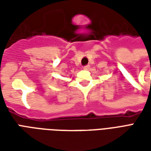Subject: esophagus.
<instances>
[{"label": "esophagus", "mask_w": 151, "mask_h": 151, "mask_svg": "<svg viewBox=\"0 0 151 151\" xmlns=\"http://www.w3.org/2000/svg\"><path fill=\"white\" fill-rule=\"evenodd\" d=\"M89 68H90V65H87L83 66V69H86V70H87V69H89Z\"/></svg>", "instance_id": "1"}]
</instances>
